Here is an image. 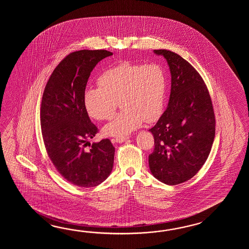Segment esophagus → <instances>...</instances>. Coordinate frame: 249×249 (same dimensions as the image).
<instances>
[{
    "label": "esophagus",
    "mask_w": 249,
    "mask_h": 249,
    "mask_svg": "<svg viewBox=\"0 0 249 249\" xmlns=\"http://www.w3.org/2000/svg\"><path fill=\"white\" fill-rule=\"evenodd\" d=\"M128 137H117L115 139V141H116V142L121 143L124 142H126L128 141Z\"/></svg>",
    "instance_id": "34e87169"
}]
</instances>
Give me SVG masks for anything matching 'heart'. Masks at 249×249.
I'll return each instance as SVG.
<instances>
[{"mask_svg":"<svg viewBox=\"0 0 249 249\" xmlns=\"http://www.w3.org/2000/svg\"><path fill=\"white\" fill-rule=\"evenodd\" d=\"M99 87L84 92V106L89 117L108 120L116 111L117 101L122 111L103 128L108 136L124 137L142 125L156 121L164 107L166 74L159 63L124 61L101 73Z\"/></svg>","mask_w":249,"mask_h":249,"instance_id":"obj_1","label":"heart"}]
</instances>
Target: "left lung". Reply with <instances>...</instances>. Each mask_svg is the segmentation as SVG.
I'll return each mask as SVG.
<instances>
[{"label": "left lung", "mask_w": 249, "mask_h": 249, "mask_svg": "<svg viewBox=\"0 0 249 249\" xmlns=\"http://www.w3.org/2000/svg\"><path fill=\"white\" fill-rule=\"evenodd\" d=\"M154 53L166 58L172 75L168 107L155 126V148L149 168L158 180L177 185L201 169L211 151L215 117L201 75L186 59L167 50Z\"/></svg>", "instance_id": "8db88e82"}]
</instances>
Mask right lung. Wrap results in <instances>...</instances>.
I'll use <instances>...</instances> for the list:
<instances>
[{
	"label": "right lung",
	"instance_id": "1",
	"mask_svg": "<svg viewBox=\"0 0 249 249\" xmlns=\"http://www.w3.org/2000/svg\"><path fill=\"white\" fill-rule=\"evenodd\" d=\"M106 50L69 53L53 70L42 94L40 121L48 156L70 183L89 188L101 184L111 173L115 147L108 139L90 144L98 132L84 106L90 72Z\"/></svg>",
	"mask_w": 249,
	"mask_h": 249
}]
</instances>
